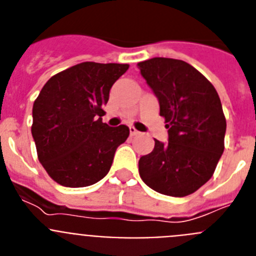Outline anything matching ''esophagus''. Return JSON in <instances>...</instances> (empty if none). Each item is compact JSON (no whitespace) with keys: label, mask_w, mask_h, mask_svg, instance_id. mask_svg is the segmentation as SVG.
I'll use <instances>...</instances> for the list:
<instances>
[{"label":"esophagus","mask_w":256,"mask_h":256,"mask_svg":"<svg viewBox=\"0 0 256 256\" xmlns=\"http://www.w3.org/2000/svg\"><path fill=\"white\" fill-rule=\"evenodd\" d=\"M130 136H137L140 132L136 130L134 126H130Z\"/></svg>","instance_id":"1"}]
</instances>
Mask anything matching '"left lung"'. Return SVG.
Returning <instances> with one entry per match:
<instances>
[{
	"mask_svg": "<svg viewBox=\"0 0 256 256\" xmlns=\"http://www.w3.org/2000/svg\"><path fill=\"white\" fill-rule=\"evenodd\" d=\"M137 66L159 100L169 134L168 144L155 140L140 159V176L162 195H191L212 177L224 151L227 123L218 92L186 61L154 58Z\"/></svg>",
	"mask_w": 256,
	"mask_h": 256,
	"instance_id": "8db88e82",
	"label": "left lung"
}]
</instances>
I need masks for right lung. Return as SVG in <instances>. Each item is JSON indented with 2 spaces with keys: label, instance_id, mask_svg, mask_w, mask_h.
I'll return each mask as SVG.
<instances>
[{
  "label": "right lung",
  "instance_id": "right-lung-1",
  "mask_svg": "<svg viewBox=\"0 0 256 256\" xmlns=\"http://www.w3.org/2000/svg\"><path fill=\"white\" fill-rule=\"evenodd\" d=\"M128 68L86 61L51 76L40 90L33 104L32 136L38 160L61 186H91L112 168L130 128L102 123V106Z\"/></svg>",
  "mask_w": 256,
  "mask_h": 256
}]
</instances>
